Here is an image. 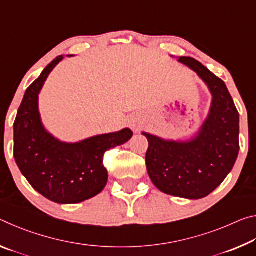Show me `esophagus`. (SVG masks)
<instances>
[{"mask_svg":"<svg viewBox=\"0 0 256 256\" xmlns=\"http://www.w3.org/2000/svg\"><path fill=\"white\" fill-rule=\"evenodd\" d=\"M131 126H133L134 128H138V124H136V122H131Z\"/></svg>","mask_w":256,"mask_h":256,"instance_id":"1","label":"esophagus"}]
</instances>
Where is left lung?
I'll return each instance as SVG.
<instances>
[{
	"label": "left lung",
	"mask_w": 256,
	"mask_h": 256,
	"mask_svg": "<svg viewBox=\"0 0 256 256\" xmlns=\"http://www.w3.org/2000/svg\"><path fill=\"white\" fill-rule=\"evenodd\" d=\"M180 63L206 82L212 104L200 131L190 141H170L144 132L149 142L146 170L156 188L198 200L209 196L232 170L240 151V114L224 82L192 58Z\"/></svg>",
	"instance_id": "obj_1"
}]
</instances>
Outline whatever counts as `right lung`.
Masks as SVG:
<instances>
[{
	"label": "right lung",
	"mask_w": 256,
	"mask_h": 256,
	"mask_svg": "<svg viewBox=\"0 0 256 256\" xmlns=\"http://www.w3.org/2000/svg\"><path fill=\"white\" fill-rule=\"evenodd\" d=\"M62 60L58 56L52 60L26 92L14 124V156L20 172L38 193L55 203L72 204L102 192L108 180L104 154L128 142L133 132L123 128L66 144L46 131L38 110V94Z\"/></svg>",
	"instance_id": "obj_1"
}]
</instances>
